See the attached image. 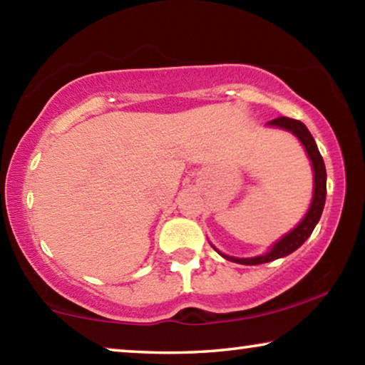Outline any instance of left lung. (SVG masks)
<instances>
[{
  "label": "left lung",
  "mask_w": 365,
  "mask_h": 365,
  "mask_svg": "<svg viewBox=\"0 0 365 365\" xmlns=\"http://www.w3.org/2000/svg\"><path fill=\"white\" fill-rule=\"evenodd\" d=\"M269 125L285 128V130L294 133L296 137L299 138L302 146L306 148L307 156H309V159H311L312 169H314V197H312L311 207H309V211L304 215V219L301 220V224L296 227L294 230L285 235V237H283L279 243H275L274 248H272L267 255L257 256V257H248V259H238V257L225 256V255H222V252H219V255L228 259V261H233L237 264L256 265V264L270 262V261H274V259L292 255L293 251L298 250L299 246L304 243L309 237H311V233L314 228H316L320 215H322L324 206H325V195H327L325 164H324L322 156H320L319 148L316 145V141H314L311 132L307 130V127L301 120L289 119V117H277V119L269 122Z\"/></svg>",
  "instance_id": "obj_1"
}]
</instances>
